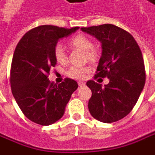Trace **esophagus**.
<instances>
[{
	"mask_svg": "<svg viewBox=\"0 0 155 155\" xmlns=\"http://www.w3.org/2000/svg\"><path fill=\"white\" fill-rule=\"evenodd\" d=\"M78 85L80 86H84L85 85H86V83L85 82H83V81H79L78 82Z\"/></svg>",
	"mask_w": 155,
	"mask_h": 155,
	"instance_id": "obj_1",
	"label": "esophagus"
}]
</instances>
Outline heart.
<instances>
[{"mask_svg":"<svg viewBox=\"0 0 155 155\" xmlns=\"http://www.w3.org/2000/svg\"><path fill=\"white\" fill-rule=\"evenodd\" d=\"M69 44L72 47L81 49L85 51L87 59L90 61H95L97 58V51L93 47V43L89 37L84 35H74L69 40ZM53 55L56 61L58 64H64L67 61V56L64 51V46L58 43L54 47ZM89 68L87 67H71L68 70V75L74 79H83L88 73Z\"/></svg>","mask_w":155,"mask_h":155,"instance_id":"1","label":"heart"}]
</instances>
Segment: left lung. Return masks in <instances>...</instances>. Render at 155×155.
Here are the masks:
<instances>
[{
  "mask_svg": "<svg viewBox=\"0 0 155 155\" xmlns=\"http://www.w3.org/2000/svg\"><path fill=\"white\" fill-rule=\"evenodd\" d=\"M102 43V56L96 77H108L102 86L94 81L86 86L91 91L89 111L96 120L112 123L126 117L134 108L146 80L142 51L129 32L114 25L81 28Z\"/></svg>",
  "mask_w": 155,
  "mask_h": 155,
  "instance_id": "8db88e82",
  "label": "left lung"
}]
</instances>
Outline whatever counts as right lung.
<instances>
[{
  "label": "right lung",
  "instance_id": "obj_1",
  "mask_svg": "<svg viewBox=\"0 0 155 155\" xmlns=\"http://www.w3.org/2000/svg\"><path fill=\"white\" fill-rule=\"evenodd\" d=\"M78 29L41 25L30 29L18 43L10 83L17 104L29 120L49 126L63 117L72 93L78 88L77 82L66 78L56 85L49 81L48 74L57 64L53 50L58 41Z\"/></svg>",
  "mask_w": 155,
  "mask_h": 155
}]
</instances>
